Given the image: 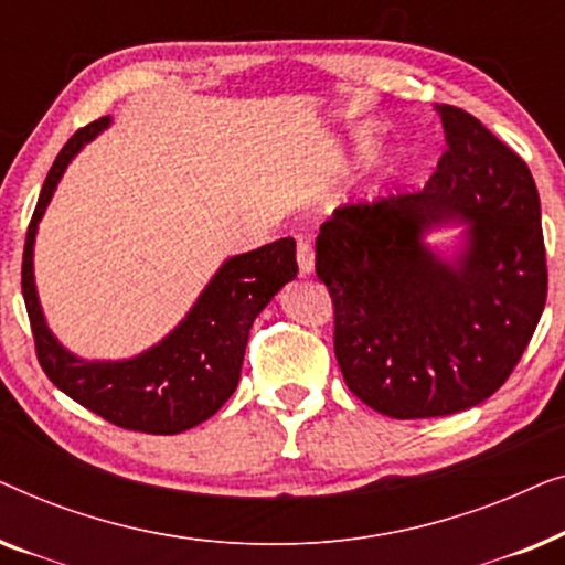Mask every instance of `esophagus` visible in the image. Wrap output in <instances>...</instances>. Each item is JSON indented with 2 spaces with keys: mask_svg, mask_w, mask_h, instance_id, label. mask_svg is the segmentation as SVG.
<instances>
[{
  "mask_svg": "<svg viewBox=\"0 0 565 565\" xmlns=\"http://www.w3.org/2000/svg\"><path fill=\"white\" fill-rule=\"evenodd\" d=\"M296 257H298L300 275H311L313 273V249H311V244L306 242V238H298Z\"/></svg>",
  "mask_w": 565,
  "mask_h": 565,
  "instance_id": "1",
  "label": "esophagus"
}]
</instances>
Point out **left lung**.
<instances>
[{
	"instance_id": "1",
	"label": "left lung",
	"mask_w": 565,
	"mask_h": 565,
	"mask_svg": "<svg viewBox=\"0 0 565 565\" xmlns=\"http://www.w3.org/2000/svg\"><path fill=\"white\" fill-rule=\"evenodd\" d=\"M447 149L419 192L344 205L316 238L344 383L391 419L497 393L543 316L547 267L530 169L481 120L437 105ZM460 225L450 255L426 244Z\"/></svg>"
}]
</instances>
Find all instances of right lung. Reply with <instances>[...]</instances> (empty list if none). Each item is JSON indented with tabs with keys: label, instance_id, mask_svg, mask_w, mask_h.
<instances>
[{
	"label": "right lung",
	"instance_id": "add662e5",
	"mask_svg": "<svg viewBox=\"0 0 565 565\" xmlns=\"http://www.w3.org/2000/svg\"><path fill=\"white\" fill-rule=\"evenodd\" d=\"M110 126V115L68 138L58 151L22 254V298L35 337L38 362L58 391L122 429L180 435L211 419L236 391L249 329L285 282L296 280V242L277 238L223 262L188 316L149 350L128 360H84L53 337L38 300L33 246L38 223L72 159Z\"/></svg>",
	"mask_w": 565,
	"mask_h": 565
}]
</instances>
